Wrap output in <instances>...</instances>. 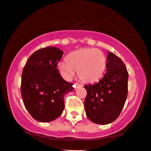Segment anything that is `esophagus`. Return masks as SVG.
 Wrapping results in <instances>:
<instances>
[{
	"label": "esophagus",
	"instance_id": "esophagus-1",
	"mask_svg": "<svg viewBox=\"0 0 151 151\" xmlns=\"http://www.w3.org/2000/svg\"><path fill=\"white\" fill-rule=\"evenodd\" d=\"M80 87H82V85L80 84V83H75V84L74 85V88H75V89H77V88H80Z\"/></svg>",
	"mask_w": 151,
	"mask_h": 151
}]
</instances>
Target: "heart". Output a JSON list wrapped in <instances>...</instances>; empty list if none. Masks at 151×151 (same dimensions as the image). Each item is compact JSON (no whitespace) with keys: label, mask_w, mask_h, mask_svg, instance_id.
<instances>
[{"label":"heart","mask_w":151,"mask_h":151,"mask_svg":"<svg viewBox=\"0 0 151 151\" xmlns=\"http://www.w3.org/2000/svg\"><path fill=\"white\" fill-rule=\"evenodd\" d=\"M106 58L102 51L96 48H84L68 55L66 62L59 65V69L65 78L71 79L78 71L80 79L86 83H93L104 74Z\"/></svg>","instance_id":"heart-1"}]
</instances>
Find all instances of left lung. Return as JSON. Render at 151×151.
Wrapping results in <instances>:
<instances>
[{"instance_id":"8db88e82","label":"left lung","mask_w":151,"mask_h":151,"mask_svg":"<svg viewBox=\"0 0 151 151\" xmlns=\"http://www.w3.org/2000/svg\"><path fill=\"white\" fill-rule=\"evenodd\" d=\"M106 72L93 85H84L87 91L85 109L88 119L97 124L113 122L122 111L128 95L127 68L123 60L109 52Z\"/></svg>"}]
</instances>
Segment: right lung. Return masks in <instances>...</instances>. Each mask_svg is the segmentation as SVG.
Wrapping results in <instances>:
<instances>
[{
    "mask_svg": "<svg viewBox=\"0 0 151 151\" xmlns=\"http://www.w3.org/2000/svg\"><path fill=\"white\" fill-rule=\"evenodd\" d=\"M63 52L55 47L39 49L29 57L21 80V93L29 113L39 122L58 118L64 109V96L73 83L62 78L57 68Z\"/></svg>",
    "mask_w": 151,
    "mask_h": 151,
    "instance_id": "add662e5",
    "label": "right lung"
}]
</instances>
